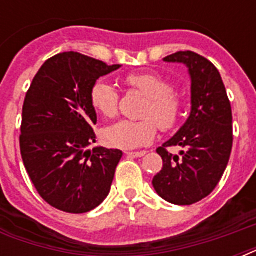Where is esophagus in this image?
Segmentation results:
<instances>
[{
	"instance_id": "obj_1",
	"label": "esophagus",
	"mask_w": 256,
	"mask_h": 256,
	"mask_svg": "<svg viewBox=\"0 0 256 256\" xmlns=\"http://www.w3.org/2000/svg\"><path fill=\"white\" fill-rule=\"evenodd\" d=\"M128 156H134V158H140V156H146V152H126Z\"/></svg>"
}]
</instances>
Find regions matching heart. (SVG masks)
Here are the masks:
<instances>
[{"label": "heart", "mask_w": 256, "mask_h": 256, "mask_svg": "<svg viewBox=\"0 0 256 256\" xmlns=\"http://www.w3.org/2000/svg\"><path fill=\"white\" fill-rule=\"evenodd\" d=\"M126 84L146 96L140 110L142 120H122L108 126L102 140L110 148L132 150L152 144L158 128L162 132L172 130L182 116L183 100L168 78L158 73L128 74ZM90 102L100 116L112 118L118 112L120 92L106 80H98L90 88Z\"/></svg>", "instance_id": "b5f03b06"}]
</instances>
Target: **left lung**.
<instances>
[{"label":"left lung","mask_w":256,"mask_h":256,"mask_svg":"<svg viewBox=\"0 0 256 256\" xmlns=\"http://www.w3.org/2000/svg\"><path fill=\"white\" fill-rule=\"evenodd\" d=\"M182 62L191 77V112L170 140L156 148L164 168L152 186L164 200L188 206L210 195L226 170L232 148V112L218 69L207 58L186 50L164 58ZM180 146V156L168 152Z\"/></svg>","instance_id":"obj_1"}]
</instances>
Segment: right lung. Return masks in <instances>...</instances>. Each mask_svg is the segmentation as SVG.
Wrapping results in <instances>:
<instances>
[{"label": "right lung", "instance_id": "1", "mask_svg": "<svg viewBox=\"0 0 256 256\" xmlns=\"http://www.w3.org/2000/svg\"><path fill=\"white\" fill-rule=\"evenodd\" d=\"M76 52L49 58L36 74L22 108L20 148L36 190L70 214L94 210L110 192L120 150L94 148L96 108L90 88L120 69Z\"/></svg>", "mask_w": 256, "mask_h": 256}]
</instances>
